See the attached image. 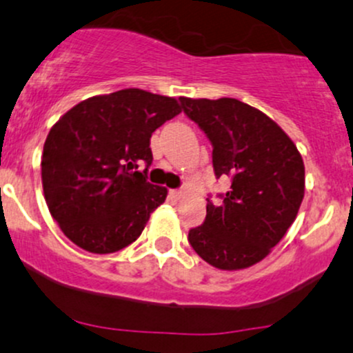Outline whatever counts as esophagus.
Listing matches in <instances>:
<instances>
[{
    "mask_svg": "<svg viewBox=\"0 0 353 353\" xmlns=\"http://www.w3.org/2000/svg\"><path fill=\"white\" fill-rule=\"evenodd\" d=\"M169 198L172 199V201H177V199L183 198V191H179V189H170Z\"/></svg>",
    "mask_w": 353,
    "mask_h": 353,
    "instance_id": "1",
    "label": "esophagus"
}]
</instances>
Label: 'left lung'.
<instances>
[{
    "label": "left lung",
    "mask_w": 353,
    "mask_h": 353,
    "mask_svg": "<svg viewBox=\"0 0 353 353\" xmlns=\"http://www.w3.org/2000/svg\"><path fill=\"white\" fill-rule=\"evenodd\" d=\"M184 113L213 145L214 176L232 186L189 243L221 270L250 267L269 255L296 220L304 198V164L294 142L261 110L233 98H179Z\"/></svg>",
    "instance_id": "8db88e82"
}]
</instances>
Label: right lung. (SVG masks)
Here are the masks:
<instances>
[{
	"label": "right lung",
	"instance_id": "right-lung-1",
	"mask_svg": "<svg viewBox=\"0 0 353 353\" xmlns=\"http://www.w3.org/2000/svg\"><path fill=\"white\" fill-rule=\"evenodd\" d=\"M181 111L177 99L130 88L84 99L50 128L43 196L70 242L113 254L139 239L167 196L147 181L150 137ZM140 163L143 173L136 170Z\"/></svg>",
	"mask_w": 353,
	"mask_h": 353
}]
</instances>
